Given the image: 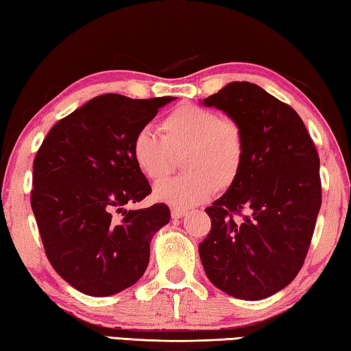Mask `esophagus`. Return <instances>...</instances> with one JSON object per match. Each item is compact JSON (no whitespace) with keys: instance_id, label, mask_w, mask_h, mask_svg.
Masks as SVG:
<instances>
[{"instance_id":"obj_1","label":"esophagus","mask_w":351,"mask_h":351,"mask_svg":"<svg viewBox=\"0 0 351 351\" xmlns=\"http://www.w3.org/2000/svg\"><path fill=\"white\" fill-rule=\"evenodd\" d=\"M187 210L186 209H181V207H171V218H182L184 215H186Z\"/></svg>"}]
</instances>
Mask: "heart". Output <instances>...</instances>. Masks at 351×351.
I'll use <instances>...</instances> for the list:
<instances>
[{"instance_id": "obj_1", "label": "heart", "mask_w": 351, "mask_h": 351, "mask_svg": "<svg viewBox=\"0 0 351 351\" xmlns=\"http://www.w3.org/2000/svg\"><path fill=\"white\" fill-rule=\"evenodd\" d=\"M162 138L150 128L134 134L132 156L144 176L161 181L173 169V153L184 152L187 170L158 184L154 198L176 207L206 201L217 189H228L241 173L246 158V138L235 119L195 104H181L159 122Z\"/></svg>"}]
</instances>
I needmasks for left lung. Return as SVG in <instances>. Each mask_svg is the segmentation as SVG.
<instances>
[{
	"label": "left lung",
	"instance_id": "left-lung-1",
	"mask_svg": "<svg viewBox=\"0 0 351 351\" xmlns=\"http://www.w3.org/2000/svg\"><path fill=\"white\" fill-rule=\"evenodd\" d=\"M203 104L243 127L246 158L237 181L206 209L212 229L199 258L226 294L266 299L294 280L310 249L322 204L316 145L300 116L255 83L232 82Z\"/></svg>",
	"mask_w": 351,
	"mask_h": 351
}]
</instances>
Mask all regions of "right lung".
Returning a JSON list of instances; mask_svg holds the SVG:
<instances>
[{"instance_id":"obj_1","label":"right lung","mask_w":351,"mask_h":351,"mask_svg":"<svg viewBox=\"0 0 351 351\" xmlns=\"http://www.w3.org/2000/svg\"><path fill=\"white\" fill-rule=\"evenodd\" d=\"M175 97L102 94L58 121L34 159L31 206L47 260L80 293L106 297L139 280L164 203L127 210L152 187L132 156L134 134Z\"/></svg>"}]
</instances>
